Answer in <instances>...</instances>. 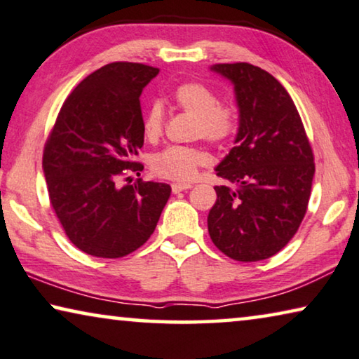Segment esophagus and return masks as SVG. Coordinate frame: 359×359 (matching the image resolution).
Segmentation results:
<instances>
[{
	"instance_id": "1",
	"label": "esophagus",
	"mask_w": 359,
	"mask_h": 359,
	"mask_svg": "<svg viewBox=\"0 0 359 359\" xmlns=\"http://www.w3.org/2000/svg\"><path fill=\"white\" fill-rule=\"evenodd\" d=\"M191 189L190 184H172V191L174 194H180V191Z\"/></svg>"
}]
</instances>
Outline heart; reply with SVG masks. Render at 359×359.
Instances as JSON below:
<instances>
[{
    "mask_svg": "<svg viewBox=\"0 0 359 359\" xmlns=\"http://www.w3.org/2000/svg\"><path fill=\"white\" fill-rule=\"evenodd\" d=\"M174 103L182 111L195 117L194 135L206 142L222 145L231 140L237 130V117L229 106H219L217 95L203 83H180L174 92ZM164 126V108L159 101L149 104L143 116V132L154 140L161 135ZM206 163V154L195 147L172 145L151 158V168L158 175L170 180H191L198 168Z\"/></svg>",
    "mask_w": 359,
    "mask_h": 359,
    "instance_id": "b5f03b06",
    "label": "heart"
}]
</instances>
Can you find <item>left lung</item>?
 I'll return each instance as SVG.
<instances>
[{
    "label": "left lung",
    "mask_w": 359,
    "mask_h": 359,
    "mask_svg": "<svg viewBox=\"0 0 359 359\" xmlns=\"http://www.w3.org/2000/svg\"><path fill=\"white\" fill-rule=\"evenodd\" d=\"M233 85L238 128L216 165L233 187H214L212 243L235 261H261L285 247L306 212L314 158L297 106L277 79L248 62L214 64Z\"/></svg>",
    "instance_id": "left-lung-1"
}]
</instances>
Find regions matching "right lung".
Here are the masks:
<instances>
[{"label": "right lung", "mask_w": 359, "mask_h": 359, "mask_svg": "<svg viewBox=\"0 0 359 359\" xmlns=\"http://www.w3.org/2000/svg\"><path fill=\"white\" fill-rule=\"evenodd\" d=\"M159 69L111 62L90 74L64 101L43 153L53 210L83 253L122 258L156 229L170 196L161 182L122 185L140 175L133 159L143 147L140 95ZM130 177H127L128 180Z\"/></svg>", "instance_id": "obj_1"}]
</instances>
